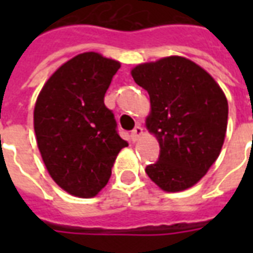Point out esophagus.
Segmentation results:
<instances>
[{"label":"esophagus","mask_w":253,"mask_h":253,"mask_svg":"<svg viewBox=\"0 0 253 253\" xmlns=\"http://www.w3.org/2000/svg\"><path fill=\"white\" fill-rule=\"evenodd\" d=\"M143 135V128L141 126H137L134 130L131 131V138L132 141H138L139 138Z\"/></svg>","instance_id":"esophagus-1"}]
</instances>
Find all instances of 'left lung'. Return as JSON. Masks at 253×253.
<instances>
[{
    "mask_svg": "<svg viewBox=\"0 0 253 253\" xmlns=\"http://www.w3.org/2000/svg\"><path fill=\"white\" fill-rule=\"evenodd\" d=\"M146 89L150 112L145 126L160 143V159L146 167L167 192L195 186L221 153L228 127V100L209 73L179 55L131 69Z\"/></svg>",
    "mask_w": 253,
    "mask_h": 253,
    "instance_id": "1",
    "label": "left lung"
}]
</instances>
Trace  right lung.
I'll return each mask as SVG.
<instances>
[{"label": "right lung", "instance_id": "add662e5", "mask_svg": "<svg viewBox=\"0 0 253 253\" xmlns=\"http://www.w3.org/2000/svg\"><path fill=\"white\" fill-rule=\"evenodd\" d=\"M121 62L94 51L78 54L52 73L34 110V128L51 179L67 194L93 198L108 183L128 143L116 132L104 94Z\"/></svg>", "mask_w": 253, "mask_h": 253}]
</instances>
